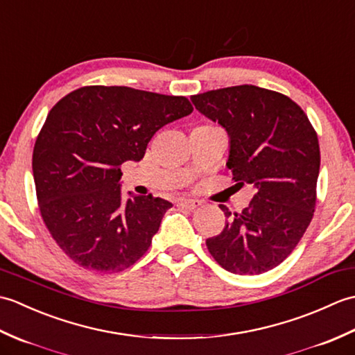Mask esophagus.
I'll list each match as a JSON object with an SVG mask.
<instances>
[{
  "instance_id": "obj_1",
  "label": "esophagus",
  "mask_w": 355,
  "mask_h": 355,
  "mask_svg": "<svg viewBox=\"0 0 355 355\" xmlns=\"http://www.w3.org/2000/svg\"><path fill=\"white\" fill-rule=\"evenodd\" d=\"M178 205L184 207V209H189V210H193L201 206V201L200 200H195V198H182L178 201Z\"/></svg>"
}]
</instances>
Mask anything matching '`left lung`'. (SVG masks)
I'll use <instances>...</instances> for the list:
<instances>
[{"label":"left lung","instance_id":"8db88e82","mask_svg":"<svg viewBox=\"0 0 355 355\" xmlns=\"http://www.w3.org/2000/svg\"><path fill=\"white\" fill-rule=\"evenodd\" d=\"M202 116L229 135L225 166L239 187L254 195L241 214L229 212L210 254L230 273L261 275L277 267L304 236L315 206L320 168L318 134L296 102L254 85L214 89L191 97ZM235 184V186H236Z\"/></svg>","mask_w":355,"mask_h":355}]
</instances>
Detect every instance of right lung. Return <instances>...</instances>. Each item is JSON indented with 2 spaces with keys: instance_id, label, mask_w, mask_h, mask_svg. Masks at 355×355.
Masks as SVG:
<instances>
[{
  "instance_id": "right-lung-1",
  "label": "right lung",
  "mask_w": 355,
  "mask_h": 355,
  "mask_svg": "<svg viewBox=\"0 0 355 355\" xmlns=\"http://www.w3.org/2000/svg\"><path fill=\"white\" fill-rule=\"evenodd\" d=\"M191 102L130 87H82L49 112L33 149L37 205L50 235L78 266L108 273L139 261L172 202L128 192L125 162L154 134L189 116Z\"/></svg>"
}]
</instances>
